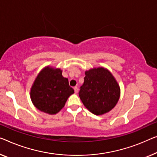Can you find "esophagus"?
Here are the masks:
<instances>
[{
    "mask_svg": "<svg viewBox=\"0 0 157 157\" xmlns=\"http://www.w3.org/2000/svg\"><path fill=\"white\" fill-rule=\"evenodd\" d=\"M74 90H75V92L76 94L78 92V86H75L74 87Z\"/></svg>",
    "mask_w": 157,
    "mask_h": 157,
    "instance_id": "obj_1",
    "label": "esophagus"
}]
</instances>
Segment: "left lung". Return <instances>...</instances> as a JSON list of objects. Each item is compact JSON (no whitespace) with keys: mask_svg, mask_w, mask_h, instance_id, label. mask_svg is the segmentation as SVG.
I'll list each match as a JSON object with an SVG mask.
<instances>
[{"mask_svg":"<svg viewBox=\"0 0 157 157\" xmlns=\"http://www.w3.org/2000/svg\"><path fill=\"white\" fill-rule=\"evenodd\" d=\"M79 97L90 112L102 115L116 106L120 97V87L108 70L103 67L91 69L85 72Z\"/></svg>","mask_w":157,"mask_h":157,"instance_id":"left-lung-1","label":"left lung"}]
</instances>
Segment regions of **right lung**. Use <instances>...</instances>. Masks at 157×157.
I'll return each mask as SVG.
<instances>
[{
	"instance_id": "right-lung-1",
	"label": "right lung",
	"mask_w": 157,
	"mask_h": 157,
	"mask_svg": "<svg viewBox=\"0 0 157 157\" xmlns=\"http://www.w3.org/2000/svg\"><path fill=\"white\" fill-rule=\"evenodd\" d=\"M74 93L68 79L62 75L60 69L49 67L42 70L31 89V99L36 109L48 114H56L65 106Z\"/></svg>"
}]
</instances>
